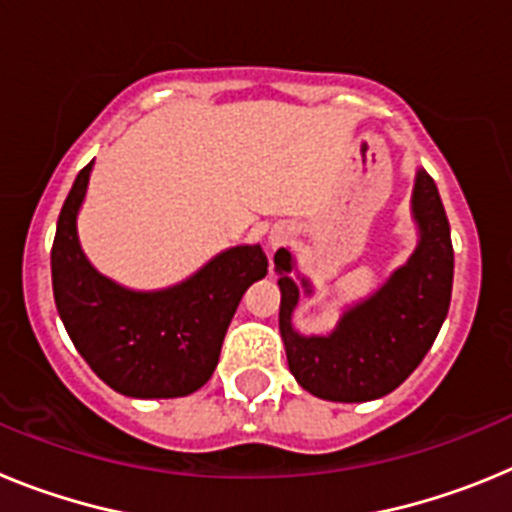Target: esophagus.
Returning a JSON list of instances; mask_svg holds the SVG:
<instances>
[{
  "mask_svg": "<svg viewBox=\"0 0 512 512\" xmlns=\"http://www.w3.org/2000/svg\"><path fill=\"white\" fill-rule=\"evenodd\" d=\"M284 241H287V230H282V228L271 230V233H269V248H279Z\"/></svg>",
  "mask_w": 512,
  "mask_h": 512,
  "instance_id": "esophagus-1",
  "label": "esophagus"
}]
</instances>
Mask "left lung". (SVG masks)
Instances as JSON below:
<instances>
[{"label":"left lung","mask_w":512,"mask_h":512,"mask_svg":"<svg viewBox=\"0 0 512 512\" xmlns=\"http://www.w3.org/2000/svg\"><path fill=\"white\" fill-rule=\"evenodd\" d=\"M413 217L420 241L408 264L372 297L348 307L328 336H300L292 328V312L300 300V287L289 277L292 253L287 248L274 253L282 274L279 330L289 372L310 395L333 402H366L390 395L415 372L436 341L451 302L454 248L436 182L423 169L415 176ZM302 287L310 295L307 279H302Z\"/></svg>","instance_id":"obj_1"}]
</instances>
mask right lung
Masks as SVG:
<instances>
[{"label":"right lung","instance_id":"add662e5","mask_svg":"<svg viewBox=\"0 0 512 512\" xmlns=\"http://www.w3.org/2000/svg\"><path fill=\"white\" fill-rule=\"evenodd\" d=\"M92 164L79 171L58 215L51 251L58 315L92 372L120 395H192L215 372L243 292L266 277V253L235 246L169 289L120 287L89 264L76 235Z\"/></svg>","mask_w":512,"mask_h":512}]
</instances>
